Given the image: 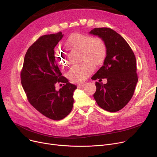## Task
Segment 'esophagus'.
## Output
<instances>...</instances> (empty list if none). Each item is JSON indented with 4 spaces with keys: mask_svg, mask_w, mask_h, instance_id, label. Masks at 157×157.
Wrapping results in <instances>:
<instances>
[{
    "mask_svg": "<svg viewBox=\"0 0 157 157\" xmlns=\"http://www.w3.org/2000/svg\"><path fill=\"white\" fill-rule=\"evenodd\" d=\"M85 86V84H79L78 85V88H83Z\"/></svg>",
    "mask_w": 157,
    "mask_h": 157,
    "instance_id": "esophagus-1",
    "label": "esophagus"
}]
</instances>
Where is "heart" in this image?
Segmentation results:
<instances>
[{
  "label": "heart",
  "instance_id": "obj_1",
  "mask_svg": "<svg viewBox=\"0 0 157 157\" xmlns=\"http://www.w3.org/2000/svg\"><path fill=\"white\" fill-rule=\"evenodd\" d=\"M64 43L73 48L81 50V63L74 65L68 73L73 81H82L86 78L95 66L101 65L106 56L107 48L104 41L100 37L74 33L69 36ZM56 60L61 65L67 63L65 54L60 48L56 52Z\"/></svg>",
  "mask_w": 157,
  "mask_h": 157
}]
</instances>
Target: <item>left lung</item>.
Returning <instances> with one entry per match:
<instances>
[{"label":"left lung","instance_id":"obj_1","mask_svg":"<svg viewBox=\"0 0 157 157\" xmlns=\"http://www.w3.org/2000/svg\"><path fill=\"white\" fill-rule=\"evenodd\" d=\"M89 34L101 38L107 48L103 65L92 77L98 81L105 78L107 83L96 82L94 97L103 109L118 111L132 97L138 81L134 53L124 38L111 29L95 28Z\"/></svg>","mask_w":157,"mask_h":157}]
</instances>
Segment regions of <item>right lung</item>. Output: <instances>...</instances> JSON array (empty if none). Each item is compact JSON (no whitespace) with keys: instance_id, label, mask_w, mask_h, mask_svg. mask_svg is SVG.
I'll use <instances>...</instances> for the list:
<instances>
[{"instance_id":"obj_1","label":"right lung","mask_w":157,"mask_h":157,"mask_svg":"<svg viewBox=\"0 0 157 157\" xmlns=\"http://www.w3.org/2000/svg\"><path fill=\"white\" fill-rule=\"evenodd\" d=\"M63 36L60 32L39 37L28 49L21 72V85L29 102L53 120H60L71 113L77 88L62 76L55 61L54 48ZM58 82L64 86L56 90L54 85Z\"/></svg>"}]
</instances>
